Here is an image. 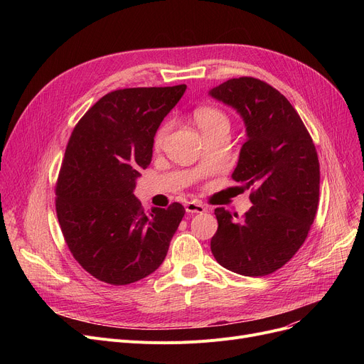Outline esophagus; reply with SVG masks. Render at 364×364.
<instances>
[{
    "label": "esophagus",
    "mask_w": 364,
    "mask_h": 364,
    "mask_svg": "<svg viewBox=\"0 0 364 364\" xmlns=\"http://www.w3.org/2000/svg\"><path fill=\"white\" fill-rule=\"evenodd\" d=\"M184 206H186V211H187L188 214H202V213L206 211V208H205L200 202H198V200L186 202Z\"/></svg>",
    "instance_id": "34e87169"
}]
</instances>
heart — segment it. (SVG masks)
I'll use <instances>...</instances> for the list:
<instances>
[{
	"label": "heart",
	"mask_w": 364,
	"mask_h": 364,
	"mask_svg": "<svg viewBox=\"0 0 364 364\" xmlns=\"http://www.w3.org/2000/svg\"><path fill=\"white\" fill-rule=\"evenodd\" d=\"M193 121L203 134V137L211 136V134L227 131L230 128V121H228L227 114L217 107L213 106H202L195 109L193 112ZM171 129V122H165L155 134V139H153V144L155 147H161L164 141L166 140V136Z\"/></svg>",
	"instance_id": "1"
}]
</instances>
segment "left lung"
I'll return each instance as SVG.
<instances>
[{"instance_id": "left-lung-1", "label": "left lung", "mask_w": 364, "mask_h": 364, "mask_svg": "<svg viewBox=\"0 0 364 364\" xmlns=\"http://www.w3.org/2000/svg\"><path fill=\"white\" fill-rule=\"evenodd\" d=\"M235 107L246 127V141L232 174L252 188L240 221L215 209L217 233L211 251L224 269L261 277L288 262L307 239L316 218L320 165L313 139L298 112L267 82L242 76L209 91Z\"/></svg>"}]
</instances>
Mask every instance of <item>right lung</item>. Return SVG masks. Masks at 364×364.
<instances>
[{"instance_id":"obj_1","label":"right lung","mask_w":364,"mask_h":364,"mask_svg":"<svg viewBox=\"0 0 364 364\" xmlns=\"http://www.w3.org/2000/svg\"><path fill=\"white\" fill-rule=\"evenodd\" d=\"M186 85L112 91L75 125L55 183V213L73 258L92 277L129 284L164 262L186 209L146 213L134 196L153 137Z\"/></svg>"}]
</instances>
